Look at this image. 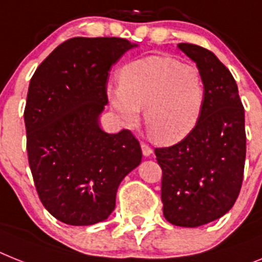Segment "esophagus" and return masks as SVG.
Returning a JSON list of instances; mask_svg holds the SVG:
<instances>
[{
    "instance_id": "34e87169",
    "label": "esophagus",
    "mask_w": 262,
    "mask_h": 262,
    "mask_svg": "<svg viewBox=\"0 0 262 262\" xmlns=\"http://www.w3.org/2000/svg\"><path fill=\"white\" fill-rule=\"evenodd\" d=\"M141 150H142V155H144V157H149V156L153 153V150H151L150 146L146 144H144V142L141 144Z\"/></svg>"
}]
</instances>
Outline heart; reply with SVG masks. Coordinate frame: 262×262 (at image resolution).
<instances>
[{"instance_id": "b5f03b06", "label": "heart", "mask_w": 262, "mask_h": 262, "mask_svg": "<svg viewBox=\"0 0 262 262\" xmlns=\"http://www.w3.org/2000/svg\"><path fill=\"white\" fill-rule=\"evenodd\" d=\"M113 111L126 125H136L140 109L156 141L173 145L192 135L201 118L206 90L193 63L169 56H149L120 70V85L107 86Z\"/></svg>"}]
</instances>
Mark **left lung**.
Returning <instances> with one entry per match:
<instances>
[{
	"label": "left lung",
	"instance_id": "8db88e82",
	"mask_svg": "<svg viewBox=\"0 0 262 262\" xmlns=\"http://www.w3.org/2000/svg\"><path fill=\"white\" fill-rule=\"evenodd\" d=\"M177 46L204 77L205 104L192 135L155 153L162 169L165 219L195 228L223 217L238 197L247 155L245 113L236 81L214 53L193 43Z\"/></svg>",
	"mask_w": 262,
	"mask_h": 262
}]
</instances>
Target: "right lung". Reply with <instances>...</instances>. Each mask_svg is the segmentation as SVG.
Wrapping results in <instances>:
<instances>
[{
  "mask_svg": "<svg viewBox=\"0 0 262 262\" xmlns=\"http://www.w3.org/2000/svg\"><path fill=\"white\" fill-rule=\"evenodd\" d=\"M137 46L117 37L68 39L30 80L24 114L29 166L39 200L61 223L105 221L121 181L141 164L130 132L109 135L100 126L109 70Z\"/></svg>",
  "mask_w": 262,
  "mask_h": 262,
  "instance_id": "obj_1",
  "label": "right lung"
}]
</instances>
